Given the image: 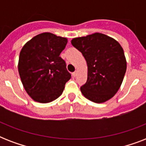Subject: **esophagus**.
<instances>
[{"label":"esophagus","instance_id":"1","mask_svg":"<svg viewBox=\"0 0 146 146\" xmlns=\"http://www.w3.org/2000/svg\"><path fill=\"white\" fill-rule=\"evenodd\" d=\"M72 75H73L74 77H75V76H76V75H77V71H75V72H73Z\"/></svg>","mask_w":146,"mask_h":146}]
</instances>
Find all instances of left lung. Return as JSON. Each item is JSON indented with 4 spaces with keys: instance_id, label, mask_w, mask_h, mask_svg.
<instances>
[{
    "instance_id": "1",
    "label": "left lung",
    "mask_w": 146,
    "mask_h": 146,
    "mask_svg": "<svg viewBox=\"0 0 146 146\" xmlns=\"http://www.w3.org/2000/svg\"><path fill=\"white\" fill-rule=\"evenodd\" d=\"M82 53L88 66L87 81L80 90L92 102L103 103L119 90L127 70L122 47L115 39L102 33H94L71 41Z\"/></svg>"
}]
</instances>
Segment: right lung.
<instances>
[{"label":"right lung","instance_id":"1","mask_svg":"<svg viewBox=\"0 0 146 146\" xmlns=\"http://www.w3.org/2000/svg\"><path fill=\"white\" fill-rule=\"evenodd\" d=\"M66 38L44 33L33 37L19 53L18 70L24 89L34 101L48 103L62 94L71 74L60 57Z\"/></svg>","mask_w":146,"mask_h":146}]
</instances>
